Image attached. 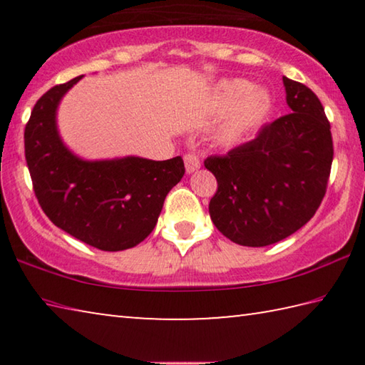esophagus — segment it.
<instances>
[{"instance_id":"esophagus-1","label":"esophagus","mask_w":365,"mask_h":365,"mask_svg":"<svg viewBox=\"0 0 365 365\" xmlns=\"http://www.w3.org/2000/svg\"><path fill=\"white\" fill-rule=\"evenodd\" d=\"M185 168H187V172L188 174H191V172H195L201 168V163H200V158L196 156L195 153H187L185 154Z\"/></svg>"}]
</instances>
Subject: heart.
<instances>
[{
    "label": "heart",
    "mask_w": 365,
    "mask_h": 365,
    "mask_svg": "<svg viewBox=\"0 0 365 365\" xmlns=\"http://www.w3.org/2000/svg\"><path fill=\"white\" fill-rule=\"evenodd\" d=\"M222 104H232L230 114L219 127L217 138L220 143L232 145L242 140L252 127L264 119L270 108V96L262 88H251L245 80H230L219 86Z\"/></svg>",
    "instance_id": "1"
}]
</instances>
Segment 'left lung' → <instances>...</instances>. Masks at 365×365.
Wrapping results in <instances>:
<instances>
[{
    "mask_svg": "<svg viewBox=\"0 0 365 365\" xmlns=\"http://www.w3.org/2000/svg\"><path fill=\"white\" fill-rule=\"evenodd\" d=\"M293 113L224 156H209L217 178L209 214L217 230L242 246L274 245L307 224L329 185L333 141L322 103L304 83L283 77Z\"/></svg>",
    "mask_w": 365,
    "mask_h": 365,
    "instance_id": "8db88e82",
    "label": "left lung"
}]
</instances>
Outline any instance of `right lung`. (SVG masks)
Segmentation results:
<instances>
[{
    "label": "right lung",
    "instance_id": "right-lung-1",
    "mask_svg": "<svg viewBox=\"0 0 365 365\" xmlns=\"http://www.w3.org/2000/svg\"><path fill=\"white\" fill-rule=\"evenodd\" d=\"M82 77L49 88L24 132L26 160L38 205L61 230L101 251L137 246L153 232L165 196L185 174L180 156L83 160L59 138L56 109Z\"/></svg>",
    "mask_w": 365,
    "mask_h": 365
}]
</instances>
